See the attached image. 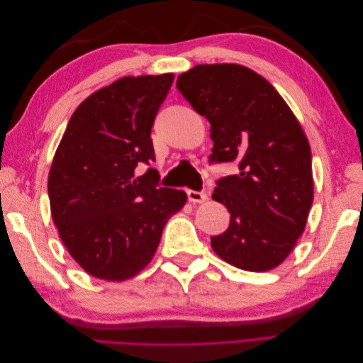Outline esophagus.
Instances as JSON below:
<instances>
[{"label": "esophagus", "mask_w": 363, "mask_h": 363, "mask_svg": "<svg viewBox=\"0 0 363 363\" xmlns=\"http://www.w3.org/2000/svg\"><path fill=\"white\" fill-rule=\"evenodd\" d=\"M186 194H188V200H189L191 203H203V201L207 200V195H206L204 192H199V191L189 189Z\"/></svg>", "instance_id": "obj_1"}]
</instances>
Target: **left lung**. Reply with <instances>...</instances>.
<instances>
[{"mask_svg":"<svg viewBox=\"0 0 363 363\" xmlns=\"http://www.w3.org/2000/svg\"><path fill=\"white\" fill-rule=\"evenodd\" d=\"M177 89L211 123L208 160L239 167L212 195L230 212L228 228L211 238L213 251L245 271L279 267L313 201L312 152L300 123L269 82L240 65H196L179 75Z\"/></svg>","mask_w":363,"mask_h":363,"instance_id":"8db88e82","label":"left lung"}]
</instances>
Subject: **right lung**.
<instances>
[{
  "label": "right lung",
  "mask_w": 363,
  "mask_h": 363,
  "mask_svg": "<svg viewBox=\"0 0 363 363\" xmlns=\"http://www.w3.org/2000/svg\"><path fill=\"white\" fill-rule=\"evenodd\" d=\"M172 74L124 77L75 108L48 175L52 221L91 276L123 281L151 262L183 191L160 188L151 128Z\"/></svg>",
  "instance_id": "right-lung-1"
}]
</instances>
